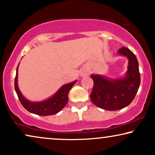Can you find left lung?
Segmentation results:
<instances>
[{"instance_id": "8db88e82", "label": "left lung", "mask_w": 155, "mask_h": 155, "mask_svg": "<svg viewBox=\"0 0 155 155\" xmlns=\"http://www.w3.org/2000/svg\"><path fill=\"white\" fill-rule=\"evenodd\" d=\"M118 52L128 58L126 77L113 80L100 75L90 76L94 81L91 101L98 107L108 111H116L128 107L134 99L140 84L136 56L126 47H122Z\"/></svg>"}]
</instances>
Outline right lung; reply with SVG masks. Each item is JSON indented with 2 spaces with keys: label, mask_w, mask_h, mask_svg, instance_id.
<instances>
[{
  "label": "right lung",
  "mask_w": 155,
  "mask_h": 155,
  "mask_svg": "<svg viewBox=\"0 0 155 155\" xmlns=\"http://www.w3.org/2000/svg\"><path fill=\"white\" fill-rule=\"evenodd\" d=\"M19 65V64H18ZM18 65L16 70V76L15 78V90L20 99V103L26 110L30 113L39 116L54 115L58 113L66 105L68 100V93L77 80L70 82L61 87L57 92L49 99L38 102H32L27 100L23 97L18 85Z\"/></svg>",
  "instance_id": "add662e5"
}]
</instances>
